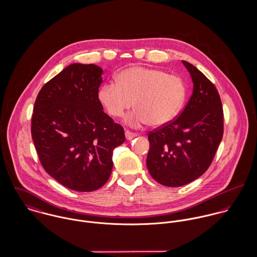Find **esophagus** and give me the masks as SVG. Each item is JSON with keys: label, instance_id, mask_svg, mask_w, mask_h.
I'll return each instance as SVG.
<instances>
[{"label": "esophagus", "instance_id": "obj_1", "mask_svg": "<svg viewBox=\"0 0 257 257\" xmlns=\"http://www.w3.org/2000/svg\"><path fill=\"white\" fill-rule=\"evenodd\" d=\"M124 135H125V139H126V140H133V139H135L136 137H138V134L133 133V132H131V131H128V130H125Z\"/></svg>", "mask_w": 257, "mask_h": 257}]
</instances>
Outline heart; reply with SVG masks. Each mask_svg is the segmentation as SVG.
Wrapping results in <instances>:
<instances>
[{"instance_id": "heart-1", "label": "heart", "mask_w": 257, "mask_h": 257, "mask_svg": "<svg viewBox=\"0 0 257 257\" xmlns=\"http://www.w3.org/2000/svg\"><path fill=\"white\" fill-rule=\"evenodd\" d=\"M186 87L183 80L163 70L131 67L115 77L99 92V99L112 117H121L134 106L126 121L132 125L148 122L160 126L176 117L183 107Z\"/></svg>"}]
</instances>
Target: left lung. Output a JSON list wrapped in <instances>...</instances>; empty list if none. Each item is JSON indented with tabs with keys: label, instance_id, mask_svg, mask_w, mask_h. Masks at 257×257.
Listing matches in <instances>:
<instances>
[{
	"label": "left lung",
	"instance_id": "8db88e82",
	"mask_svg": "<svg viewBox=\"0 0 257 257\" xmlns=\"http://www.w3.org/2000/svg\"><path fill=\"white\" fill-rule=\"evenodd\" d=\"M192 77L193 94L170 122L148 133L147 169L167 187H179L210 167L223 135V110L216 86L195 66L182 61Z\"/></svg>",
	"mask_w": 257,
	"mask_h": 257
}]
</instances>
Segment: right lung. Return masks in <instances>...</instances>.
Wrapping results in <instances>:
<instances>
[{"mask_svg":"<svg viewBox=\"0 0 257 257\" xmlns=\"http://www.w3.org/2000/svg\"><path fill=\"white\" fill-rule=\"evenodd\" d=\"M103 70L74 63L40 89L32 115V138L44 170L78 192L107 183L112 150L125 141L123 127L103 110Z\"/></svg>","mask_w":257,"mask_h":257,"instance_id":"right-lung-1","label":"right lung"}]
</instances>
